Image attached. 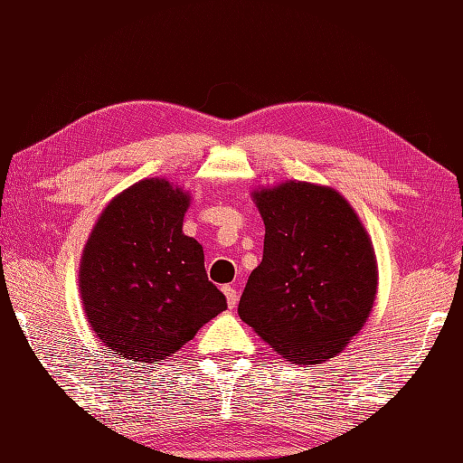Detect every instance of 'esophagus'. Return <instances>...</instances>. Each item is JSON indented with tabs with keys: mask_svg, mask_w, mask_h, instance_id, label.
<instances>
[{
	"mask_svg": "<svg viewBox=\"0 0 463 463\" xmlns=\"http://www.w3.org/2000/svg\"><path fill=\"white\" fill-rule=\"evenodd\" d=\"M222 292H224V297H226V304H229V308L237 307V302H239L237 288L231 287V284H226V287H222Z\"/></svg>",
	"mask_w": 463,
	"mask_h": 463,
	"instance_id": "1",
	"label": "esophagus"
}]
</instances>
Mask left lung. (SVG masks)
Returning <instances> with one entry per match:
<instances>
[{"instance_id":"left-lung-1","label":"left lung","mask_w":463,"mask_h":463,"mask_svg":"<svg viewBox=\"0 0 463 463\" xmlns=\"http://www.w3.org/2000/svg\"><path fill=\"white\" fill-rule=\"evenodd\" d=\"M252 201L264 252L241 297V318L288 362H326L362 330L376 300L368 232L330 186L287 181L254 191Z\"/></svg>"}]
</instances>
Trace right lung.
<instances>
[{
  "label": "right lung",
  "instance_id": "1",
  "mask_svg": "<svg viewBox=\"0 0 463 463\" xmlns=\"http://www.w3.org/2000/svg\"><path fill=\"white\" fill-rule=\"evenodd\" d=\"M189 193L143 179L105 206L80 267L87 322L113 354L159 364L226 310L204 252L183 232Z\"/></svg>",
  "mask_w": 463,
  "mask_h": 463
}]
</instances>
